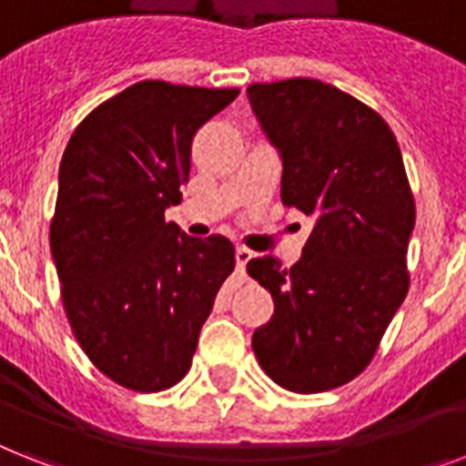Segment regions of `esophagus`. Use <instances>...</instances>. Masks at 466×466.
<instances>
[{
    "label": "esophagus",
    "instance_id": "1",
    "mask_svg": "<svg viewBox=\"0 0 466 466\" xmlns=\"http://www.w3.org/2000/svg\"><path fill=\"white\" fill-rule=\"evenodd\" d=\"M234 256H237V268H239L241 272L246 270V263L253 258V251H248L246 246H237V251H234Z\"/></svg>",
    "mask_w": 466,
    "mask_h": 466
}]
</instances>
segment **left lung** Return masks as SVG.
<instances>
[{
  "instance_id": "obj_1",
  "label": "left lung",
  "mask_w": 466,
  "mask_h": 466,
  "mask_svg": "<svg viewBox=\"0 0 466 466\" xmlns=\"http://www.w3.org/2000/svg\"><path fill=\"white\" fill-rule=\"evenodd\" d=\"M246 96L282 160V203L313 218L289 270L275 256L246 266L275 301L253 351L287 390H332L369 366L410 289L417 210L402 153L380 115L316 78L253 83Z\"/></svg>"
}]
</instances>
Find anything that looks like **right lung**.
Masks as SVG:
<instances>
[{
  "label": "right lung",
  "mask_w": 466,
  "mask_h": 466,
  "mask_svg": "<svg viewBox=\"0 0 466 466\" xmlns=\"http://www.w3.org/2000/svg\"><path fill=\"white\" fill-rule=\"evenodd\" d=\"M237 88L141 81L93 109L59 165L49 246L71 330L115 383L172 388L234 270L232 241L165 222L181 203L196 131Z\"/></svg>",
  "instance_id": "1"
}]
</instances>
